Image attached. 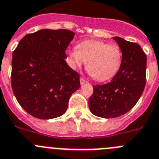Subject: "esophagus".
Listing matches in <instances>:
<instances>
[{
	"label": "esophagus",
	"instance_id": "1",
	"mask_svg": "<svg viewBox=\"0 0 159 159\" xmlns=\"http://www.w3.org/2000/svg\"><path fill=\"white\" fill-rule=\"evenodd\" d=\"M80 82H81V84H84L85 83H87V81L84 78H80Z\"/></svg>",
	"mask_w": 159,
	"mask_h": 159
}]
</instances>
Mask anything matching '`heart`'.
Returning <instances> with one entry per match:
<instances>
[{"mask_svg": "<svg viewBox=\"0 0 159 159\" xmlns=\"http://www.w3.org/2000/svg\"><path fill=\"white\" fill-rule=\"evenodd\" d=\"M70 65L72 68L81 67L87 62L90 75L98 81H105L117 75L123 61L121 48L96 40L81 41L68 51Z\"/></svg>", "mask_w": 159, "mask_h": 159, "instance_id": "1", "label": "heart"}]
</instances>
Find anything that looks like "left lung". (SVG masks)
I'll use <instances>...</instances> for the list:
<instances>
[{
	"label": "left lung",
	"mask_w": 159,
	"mask_h": 159,
	"mask_svg": "<svg viewBox=\"0 0 159 159\" xmlns=\"http://www.w3.org/2000/svg\"><path fill=\"white\" fill-rule=\"evenodd\" d=\"M113 39L122 51V64L110 82L93 85L89 100L92 113L105 118H117L129 111L141 96L146 84L147 56L141 47L119 37Z\"/></svg>",
	"instance_id": "8db88e82"
}]
</instances>
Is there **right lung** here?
<instances>
[{
	"label": "right lung",
	"mask_w": 159,
	"mask_h": 159,
	"mask_svg": "<svg viewBox=\"0 0 159 159\" xmlns=\"http://www.w3.org/2000/svg\"><path fill=\"white\" fill-rule=\"evenodd\" d=\"M75 33L44 29L28 34L13 52L11 88L20 106L32 116L51 119L66 112L80 75L65 61Z\"/></svg>",
	"instance_id": "add662e5"
}]
</instances>
